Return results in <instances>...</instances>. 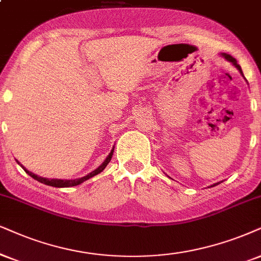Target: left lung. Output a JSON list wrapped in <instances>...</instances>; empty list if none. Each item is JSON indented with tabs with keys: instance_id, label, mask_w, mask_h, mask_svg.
Returning a JSON list of instances; mask_svg holds the SVG:
<instances>
[{
	"instance_id": "1",
	"label": "left lung",
	"mask_w": 261,
	"mask_h": 261,
	"mask_svg": "<svg viewBox=\"0 0 261 261\" xmlns=\"http://www.w3.org/2000/svg\"><path fill=\"white\" fill-rule=\"evenodd\" d=\"M223 55V57L224 58H225L226 59V60L227 61H230V62H232V64L233 65H235V67H237V68H239V71L241 72V73H242V70H241V66L239 65V64H237V61L235 60V59H233L232 57H231V55H229V54H225V53H224V54H222ZM243 75V74H242ZM217 184H219V183H217ZM217 184H213V186L212 187H214V186H217Z\"/></svg>"
}]
</instances>
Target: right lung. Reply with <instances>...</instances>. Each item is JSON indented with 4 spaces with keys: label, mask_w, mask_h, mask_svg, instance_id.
<instances>
[{
    "label": "right lung",
    "mask_w": 261,
    "mask_h": 261,
    "mask_svg": "<svg viewBox=\"0 0 261 261\" xmlns=\"http://www.w3.org/2000/svg\"><path fill=\"white\" fill-rule=\"evenodd\" d=\"M112 155H113V150L111 151L110 155H108V156H107V159L105 160V163L102 164L101 166H98L96 170L92 171L91 173L87 174V176H84V177H82V178H77V179H48V178L39 177V176H37V174H35V173L30 172V171L26 170L25 167H22V166H21V167H22V169L25 170V172H26V173H29L30 176H31L32 178H34V179L38 180V182H41V183H43V184H47V186L55 187V188H70V187L78 186V184L83 183L84 180L89 179V178H91V177L96 176V174H98L100 172H102V171H103L105 169H106V166L108 165V163H110V161H111V159H112Z\"/></svg>",
    "instance_id": "1"
}]
</instances>
